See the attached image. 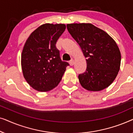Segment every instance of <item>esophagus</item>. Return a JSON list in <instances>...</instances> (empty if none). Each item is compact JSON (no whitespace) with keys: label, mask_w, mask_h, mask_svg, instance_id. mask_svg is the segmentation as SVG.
Segmentation results:
<instances>
[{"label":"esophagus","mask_w":133,"mask_h":133,"mask_svg":"<svg viewBox=\"0 0 133 133\" xmlns=\"http://www.w3.org/2000/svg\"><path fill=\"white\" fill-rule=\"evenodd\" d=\"M70 66H73L74 65V61L73 59H72V60H71V61H70Z\"/></svg>","instance_id":"34e87169"}]
</instances>
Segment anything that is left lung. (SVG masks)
<instances>
[{"mask_svg": "<svg viewBox=\"0 0 133 133\" xmlns=\"http://www.w3.org/2000/svg\"><path fill=\"white\" fill-rule=\"evenodd\" d=\"M66 26L87 58V70L78 76L82 87L91 91L108 87L121 66V54L115 41L91 23H70Z\"/></svg>", "mask_w": 133, "mask_h": 133, "instance_id": "left-lung-1", "label": "left lung"}]
</instances>
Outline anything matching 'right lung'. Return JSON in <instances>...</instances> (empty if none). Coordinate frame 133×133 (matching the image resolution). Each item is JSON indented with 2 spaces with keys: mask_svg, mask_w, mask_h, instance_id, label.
Returning <instances> with one entry per match:
<instances>
[{
  "mask_svg": "<svg viewBox=\"0 0 133 133\" xmlns=\"http://www.w3.org/2000/svg\"><path fill=\"white\" fill-rule=\"evenodd\" d=\"M66 28L62 23H45L25 42L21 54L23 76L34 90L46 92L57 87L69 64L60 58L56 44Z\"/></svg>",
  "mask_w": 133,
  "mask_h": 133,
  "instance_id": "1",
  "label": "right lung"
}]
</instances>
